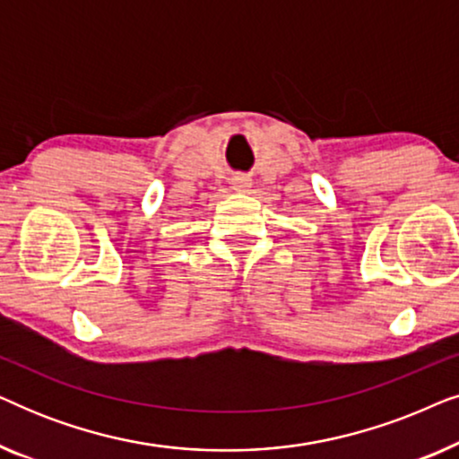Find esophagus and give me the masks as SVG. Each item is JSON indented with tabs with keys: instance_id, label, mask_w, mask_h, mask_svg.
<instances>
[{
	"instance_id": "1",
	"label": "esophagus",
	"mask_w": 459,
	"mask_h": 459,
	"mask_svg": "<svg viewBox=\"0 0 459 459\" xmlns=\"http://www.w3.org/2000/svg\"><path fill=\"white\" fill-rule=\"evenodd\" d=\"M250 184H253V181H250L248 175H234V179H231V187L238 192H247Z\"/></svg>"
}]
</instances>
